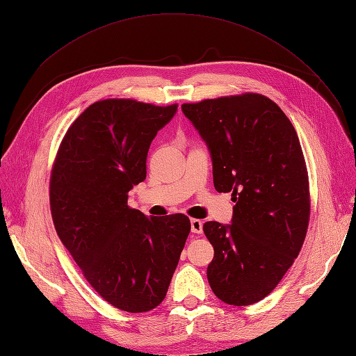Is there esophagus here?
<instances>
[{
    "mask_svg": "<svg viewBox=\"0 0 356 356\" xmlns=\"http://www.w3.org/2000/svg\"><path fill=\"white\" fill-rule=\"evenodd\" d=\"M190 224H191V233H197L200 234L203 232V222L200 220H196V218H191L190 220Z\"/></svg>",
    "mask_w": 356,
    "mask_h": 356,
    "instance_id": "1",
    "label": "esophagus"
}]
</instances>
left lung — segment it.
I'll use <instances>...</instances> for the list:
<instances>
[{
  "instance_id": "8db88e82",
  "label": "left lung",
  "mask_w": 356,
  "mask_h": 356,
  "mask_svg": "<svg viewBox=\"0 0 356 356\" xmlns=\"http://www.w3.org/2000/svg\"><path fill=\"white\" fill-rule=\"evenodd\" d=\"M208 145L213 187L233 196L232 224L208 221V281L221 301L248 306L281 282L303 246L310 203L303 152L293 123L258 93L184 104Z\"/></svg>"
}]
</instances>
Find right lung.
<instances>
[{
  "label": "right lung",
  "instance_id": "obj_1",
  "mask_svg": "<svg viewBox=\"0 0 356 356\" xmlns=\"http://www.w3.org/2000/svg\"><path fill=\"white\" fill-rule=\"evenodd\" d=\"M178 111L134 99L92 104L63 138L50 178V209L62 243L114 307L143 314L166 297L190 233L184 213L145 217L127 207L147 177L152 141Z\"/></svg>",
  "mask_w": 356,
  "mask_h": 356
}]
</instances>
